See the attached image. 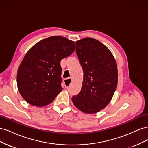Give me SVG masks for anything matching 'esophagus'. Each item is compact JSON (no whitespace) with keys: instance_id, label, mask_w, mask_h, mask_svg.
Wrapping results in <instances>:
<instances>
[{"instance_id":"esophagus-1","label":"esophagus","mask_w":148,"mask_h":148,"mask_svg":"<svg viewBox=\"0 0 148 148\" xmlns=\"http://www.w3.org/2000/svg\"><path fill=\"white\" fill-rule=\"evenodd\" d=\"M71 82H72V79H71V78H69L68 79H65L64 80V86H65V88H68L70 86Z\"/></svg>"}]
</instances>
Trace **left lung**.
Masks as SVG:
<instances>
[{
    "instance_id": "1",
    "label": "left lung",
    "mask_w": 148,
    "mask_h": 148,
    "mask_svg": "<svg viewBox=\"0 0 148 148\" xmlns=\"http://www.w3.org/2000/svg\"><path fill=\"white\" fill-rule=\"evenodd\" d=\"M75 47L83 80L81 91L71 100L83 112L96 113L107 106L115 91L117 64L109 49L95 39L83 38L76 42Z\"/></svg>"
}]
</instances>
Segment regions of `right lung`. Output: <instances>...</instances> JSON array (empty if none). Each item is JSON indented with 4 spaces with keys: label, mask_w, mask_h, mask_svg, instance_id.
I'll list each match as a JSON object with an SVG mask.
<instances>
[{
    "label": "right lung",
    "mask_w": 148,
    "mask_h": 148,
    "mask_svg": "<svg viewBox=\"0 0 148 148\" xmlns=\"http://www.w3.org/2000/svg\"><path fill=\"white\" fill-rule=\"evenodd\" d=\"M74 51V42L60 36L44 39L29 49L17 73L18 88L26 102L41 107L54 100L62 90L60 61Z\"/></svg>",
    "instance_id": "right-lung-1"
}]
</instances>
